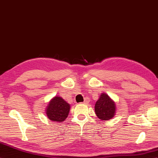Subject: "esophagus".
Returning <instances> with one entry per match:
<instances>
[{
    "label": "esophagus",
    "instance_id": "34e87169",
    "mask_svg": "<svg viewBox=\"0 0 158 158\" xmlns=\"http://www.w3.org/2000/svg\"><path fill=\"white\" fill-rule=\"evenodd\" d=\"M89 99L88 98H86V99H85L84 100V102H83V103L84 104H88L89 103Z\"/></svg>",
    "mask_w": 158,
    "mask_h": 158
}]
</instances>
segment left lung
Wrapping results in <instances>:
<instances>
[{
  "mask_svg": "<svg viewBox=\"0 0 158 158\" xmlns=\"http://www.w3.org/2000/svg\"><path fill=\"white\" fill-rule=\"evenodd\" d=\"M95 113L101 120L107 121L116 114V106L115 102L106 93H102L94 106Z\"/></svg>",
  "mask_w": 158,
  "mask_h": 158,
  "instance_id": "obj_1",
  "label": "left lung"
}]
</instances>
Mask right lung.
Instances as JSON below:
<instances>
[{"label": "right lung", "mask_w": 158, "mask_h": 158, "mask_svg": "<svg viewBox=\"0 0 158 158\" xmlns=\"http://www.w3.org/2000/svg\"><path fill=\"white\" fill-rule=\"evenodd\" d=\"M70 110V104L58 96L51 99L46 108L45 113L50 120L55 122L64 121L69 116Z\"/></svg>", "instance_id": "obj_1"}]
</instances>
